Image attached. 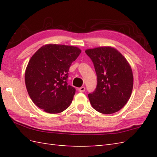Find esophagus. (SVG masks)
Returning <instances> with one entry per match:
<instances>
[{"mask_svg":"<svg viewBox=\"0 0 157 157\" xmlns=\"http://www.w3.org/2000/svg\"><path fill=\"white\" fill-rule=\"evenodd\" d=\"M85 90H86V88L84 87V86H82V87L78 88V91L80 92H84L85 91Z\"/></svg>","mask_w":157,"mask_h":157,"instance_id":"1","label":"esophagus"}]
</instances>
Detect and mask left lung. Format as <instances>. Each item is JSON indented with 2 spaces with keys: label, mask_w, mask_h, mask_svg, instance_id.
<instances>
[{
  "label": "left lung",
  "mask_w": 157,
  "mask_h": 157,
  "mask_svg": "<svg viewBox=\"0 0 157 157\" xmlns=\"http://www.w3.org/2000/svg\"><path fill=\"white\" fill-rule=\"evenodd\" d=\"M94 64L97 85L88 94L96 111L111 114L121 109L128 101L133 89V73L125 58L116 49L105 46L85 51Z\"/></svg>",
  "instance_id": "left-lung-1"
}]
</instances>
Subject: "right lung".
<instances>
[{
    "label": "right lung",
    "instance_id": "1",
    "mask_svg": "<svg viewBox=\"0 0 157 157\" xmlns=\"http://www.w3.org/2000/svg\"><path fill=\"white\" fill-rule=\"evenodd\" d=\"M81 53L72 46L47 44L32 56L25 73L29 97L40 109L59 113L71 105L75 89L68 85L69 69Z\"/></svg>",
    "mask_w": 157,
    "mask_h": 157
}]
</instances>
